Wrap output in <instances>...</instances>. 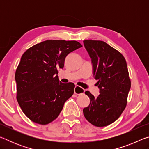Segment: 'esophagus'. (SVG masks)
Wrapping results in <instances>:
<instances>
[{"label":"esophagus","instance_id":"esophagus-1","mask_svg":"<svg viewBox=\"0 0 149 149\" xmlns=\"http://www.w3.org/2000/svg\"><path fill=\"white\" fill-rule=\"evenodd\" d=\"M85 90L83 89L82 88L79 87V86H75L74 88V93L76 95H81L84 94Z\"/></svg>","mask_w":149,"mask_h":149}]
</instances>
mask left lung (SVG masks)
I'll use <instances>...</instances> for the list:
<instances>
[{
  "instance_id": "1",
  "label": "left lung",
  "mask_w": 149,
  "mask_h": 149,
  "mask_svg": "<svg viewBox=\"0 0 149 149\" xmlns=\"http://www.w3.org/2000/svg\"><path fill=\"white\" fill-rule=\"evenodd\" d=\"M84 46L91 58L93 74L100 94L95 98L89 91V107L83 112L88 122L104 127L118 119L126 107L131 80L125 58L102 41L85 40Z\"/></svg>"
}]
</instances>
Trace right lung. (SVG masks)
<instances>
[{"label": "right lung", "mask_w": 149, "mask_h": 149, "mask_svg": "<svg viewBox=\"0 0 149 149\" xmlns=\"http://www.w3.org/2000/svg\"><path fill=\"white\" fill-rule=\"evenodd\" d=\"M81 47L76 41L47 40L22 55L15 74L16 99L32 122L41 125L52 122L74 94V84L61 83L57 74L67 55Z\"/></svg>", "instance_id": "add662e5"}]
</instances>
